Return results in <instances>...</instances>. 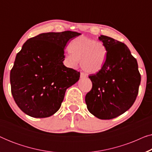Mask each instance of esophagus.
Listing matches in <instances>:
<instances>
[{
	"label": "esophagus",
	"mask_w": 152,
	"mask_h": 152,
	"mask_svg": "<svg viewBox=\"0 0 152 152\" xmlns=\"http://www.w3.org/2000/svg\"><path fill=\"white\" fill-rule=\"evenodd\" d=\"M80 77L81 78H86V75L84 73V72H81V73H80Z\"/></svg>",
	"instance_id": "obj_1"
}]
</instances>
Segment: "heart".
I'll list each match as a JSON object with an SVG mask.
<instances>
[{"instance_id": "1", "label": "heart", "mask_w": 152, "mask_h": 152, "mask_svg": "<svg viewBox=\"0 0 152 152\" xmlns=\"http://www.w3.org/2000/svg\"><path fill=\"white\" fill-rule=\"evenodd\" d=\"M65 61L68 66L75 68L80 61L85 72L95 74L102 70L107 57V48L104 43L80 36L70 41Z\"/></svg>"}]
</instances>
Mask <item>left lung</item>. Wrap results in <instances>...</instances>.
Listing matches in <instances>:
<instances>
[{
	"label": "left lung",
	"instance_id": "obj_1",
	"mask_svg": "<svg viewBox=\"0 0 152 152\" xmlns=\"http://www.w3.org/2000/svg\"><path fill=\"white\" fill-rule=\"evenodd\" d=\"M107 48V57L101 70L89 76L92 89L85 97L87 109L101 120L122 115L134 104L141 77L136 59L124 43L100 35Z\"/></svg>",
	"mask_w": 152,
	"mask_h": 152
}]
</instances>
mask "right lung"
<instances>
[{"label": "right lung", "instance_id": "add662e5", "mask_svg": "<svg viewBox=\"0 0 152 152\" xmlns=\"http://www.w3.org/2000/svg\"><path fill=\"white\" fill-rule=\"evenodd\" d=\"M80 34L41 33L23 45L10 72V84L14 101L27 115L48 118L59 109L66 89L80 77V72L64 65V50L70 39Z\"/></svg>", "mask_w": 152, "mask_h": 152}]
</instances>
